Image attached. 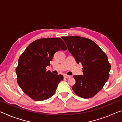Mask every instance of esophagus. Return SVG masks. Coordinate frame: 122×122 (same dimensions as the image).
I'll use <instances>...</instances> for the list:
<instances>
[{
	"mask_svg": "<svg viewBox=\"0 0 122 122\" xmlns=\"http://www.w3.org/2000/svg\"><path fill=\"white\" fill-rule=\"evenodd\" d=\"M71 75H64V77L65 78H71Z\"/></svg>",
	"mask_w": 122,
	"mask_h": 122,
	"instance_id": "obj_1",
	"label": "esophagus"
}]
</instances>
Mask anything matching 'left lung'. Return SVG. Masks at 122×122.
Masks as SVG:
<instances>
[{
  "label": "left lung",
  "instance_id": "8db88e82",
  "mask_svg": "<svg viewBox=\"0 0 122 122\" xmlns=\"http://www.w3.org/2000/svg\"><path fill=\"white\" fill-rule=\"evenodd\" d=\"M77 63L83 66V75H74L72 87L82 98L92 97L102 89L109 77L110 64L105 53L90 39L78 36H62Z\"/></svg>",
  "mask_w": 122,
  "mask_h": 122
}]
</instances>
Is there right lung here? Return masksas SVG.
Returning <instances> with one entry per match:
<instances>
[{
    "label": "right lung",
    "mask_w": 122,
    "mask_h": 122,
    "mask_svg": "<svg viewBox=\"0 0 122 122\" xmlns=\"http://www.w3.org/2000/svg\"><path fill=\"white\" fill-rule=\"evenodd\" d=\"M60 49H67L61 38L40 39L32 42L19 57L16 68L17 82L33 100L41 101L51 97L63 79L62 75L46 71V67Z\"/></svg>",
    "instance_id": "obj_1"
}]
</instances>
